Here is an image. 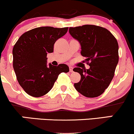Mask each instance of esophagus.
I'll return each instance as SVG.
<instances>
[{
    "mask_svg": "<svg viewBox=\"0 0 134 134\" xmlns=\"http://www.w3.org/2000/svg\"><path fill=\"white\" fill-rule=\"evenodd\" d=\"M69 71H70V72H73V67H71V66H69Z\"/></svg>",
    "mask_w": 134,
    "mask_h": 134,
    "instance_id": "obj_1",
    "label": "esophagus"
}]
</instances>
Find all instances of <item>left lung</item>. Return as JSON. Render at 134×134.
<instances>
[{
    "label": "left lung",
    "mask_w": 134,
    "mask_h": 134,
    "mask_svg": "<svg viewBox=\"0 0 134 134\" xmlns=\"http://www.w3.org/2000/svg\"><path fill=\"white\" fill-rule=\"evenodd\" d=\"M69 33L79 42L80 53L86 58L83 62L90 66L87 70L73 69L81 76L74 87L83 96L97 97L104 92L114 76L119 62L117 39L107 29L94 25L70 27Z\"/></svg>",
    "instance_id": "obj_1"
}]
</instances>
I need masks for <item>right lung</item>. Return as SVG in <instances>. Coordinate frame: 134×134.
I'll return each mask as SVG.
<instances>
[{"instance_id": "1", "label": "right lung", "mask_w": 134, "mask_h": 134, "mask_svg": "<svg viewBox=\"0 0 134 134\" xmlns=\"http://www.w3.org/2000/svg\"><path fill=\"white\" fill-rule=\"evenodd\" d=\"M68 27H41L23 34L13 47V67L18 82L27 94L39 97L47 93L66 64L47 65V55L54 52V45L67 33Z\"/></svg>"}]
</instances>
